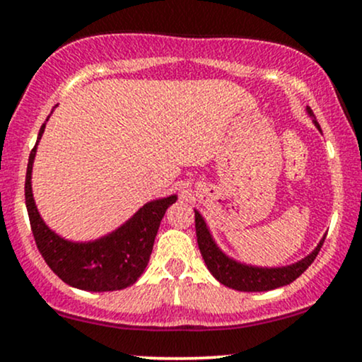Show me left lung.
Listing matches in <instances>:
<instances>
[{"label": "left lung", "mask_w": 362, "mask_h": 362, "mask_svg": "<svg viewBox=\"0 0 362 362\" xmlns=\"http://www.w3.org/2000/svg\"><path fill=\"white\" fill-rule=\"evenodd\" d=\"M306 110L313 117V112H311L310 107ZM313 122L320 129V124L317 120H313ZM195 233H197L199 250L202 253V259H204L209 272L221 284L236 291H245V293L271 291L281 288V286L291 284V282L298 279L313 264L320 248H322L323 242H325V236H323L317 245V248L310 255H306L305 259L296 262V264L286 265V267H253V265H247L242 264V262L230 259V257L224 255L219 250V247L213 240L209 228H207L204 218L199 214V211H195Z\"/></svg>", "instance_id": "8db88e82"}]
</instances>
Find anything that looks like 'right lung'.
Masks as SVG:
<instances>
[{
  "label": "right lung",
  "instance_id": "add662e5",
  "mask_svg": "<svg viewBox=\"0 0 362 362\" xmlns=\"http://www.w3.org/2000/svg\"><path fill=\"white\" fill-rule=\"evenodd\" d=\"M47 120L49 117L45 122ZM45 122L28 156L25 177V204L40 255L52 272L73 288L102 293L134 284L146 269L158 228L168 207L177 201V195L148 202L122 226L93 242H69L61 238L40 218L32 194V167Z\"/></svg>",
  "mask_w": 362,
  "mask_h": 362
}]
</instances>
